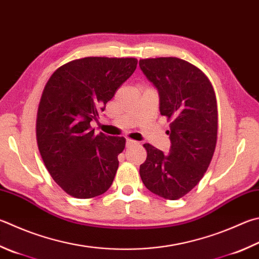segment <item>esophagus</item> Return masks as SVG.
I'll list each match as a JSON object with an SVG mask.
<instances>
[{"mask_svg":"<svg viewBox=\"0 0 259 259\" xmlns=\"http://www.w3.org/2000/svg\"><path fill=\"white\" fill-rule=\"evenodd\" d=\"M135 145H137V142H135V140H131V139H126V142H125L126 148L133 147V146H135Z\"/></svg>","mask_w":259,"mask_h":259,"instance_id":"esophagus-1","label":"esophagus"}]
</instances>
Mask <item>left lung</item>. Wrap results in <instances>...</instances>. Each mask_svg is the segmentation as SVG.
Here are the masks:
<instances>
[{
    "mask_svg": "<svg viewBox=\"0 0 259 259\" xmlns=\"http://www.w3.org/2000/svg\"><path fill=\"white\" fill-rule=\"evenodd\" d=\"M156 88L159 112L171 121L170 153L145 144L147 158L139 173L145 187L162 198L176 200L197 186L213 157L218 139V107L207 77L178 58L139 61Z\"/></svg>",
    "mask_w": 259,
    "mask_h": 259,
    "instance_id": "left-lung-1",
    "label": "left lung"
}]
</instances>
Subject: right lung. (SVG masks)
<instances>
[{
    "mask_svg": "<svg viewBox=\"0 0 259 259\" xmlns=\"http://www.w3.org/2000/svg\"><path fill=\"white\" fill-rule=\"evenodd\" d=\"M137 62L135 58L74 60L46 83L37 113V144L51 177L68 195L93 198L113 182L125 138L95 135L91 122L97 121Z\"/></svg>",
    "mask_w": 259,
    "mask_h": 259,
    "instance_id": "obj_1",
    "label": "right lung"
}]
</instances>
